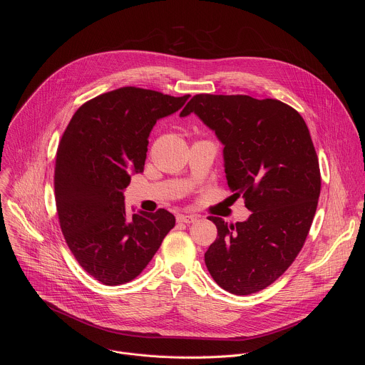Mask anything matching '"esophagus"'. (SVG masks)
Instances as JSON below:
<instances>
[{
  "mask_svg": "<svg viewBox=\"0 0 365 365\" xmlns=\"http://www.w3.org/2000/svg\"><path fill=\"white\" fill-rule=\"evenodd\" d=\"M199 220L197 215H179L178 217V222H183V224H193Z\"/></svg>",
  "mask_w": 365,
  "mask_h": 365,
  "instance_id": "obj_1",
  "label": "esophagus"
}]
</instances>
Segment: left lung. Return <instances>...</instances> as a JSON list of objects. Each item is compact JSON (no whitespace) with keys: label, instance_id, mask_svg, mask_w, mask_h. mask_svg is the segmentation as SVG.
Segmentation results:
<instances>
[{"label":"left lung","instance_id":"left-lung-1","mask_svg":"<svg viewBox=\"0 0 365 365\" xmlns=\"http://www.w3.org/2000/svg\"><path fill=\"white\" fill-rule=\"evenodd\" d=\"M190 113L224 144L228 187L251 211L235 225L210 217L218 237L205 264L232 294L259 292L294 262L317 212L321 172L309 128L296 110L272 98L199 93L180 117Z\"/></svg>","mask_w":365,"mask_h":365}]
</instances>
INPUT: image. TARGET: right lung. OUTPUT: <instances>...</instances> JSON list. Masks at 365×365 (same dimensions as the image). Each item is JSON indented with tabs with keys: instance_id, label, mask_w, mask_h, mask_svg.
I'll use <instances>...</instances> for the list:
<instances>
[{
	"instance_id": "1",
	"label": "right lung",
	"mask_w": 365,
	"mask_h": 365,
	"mask_svg": "<svg viewBox=\"0 0 365 365\" xmlns=\"http://www.w3.org/2000/svg\"><path fill=\"white\" fill-rule=\"evenodd\" d=\"M187 98L118 88L85 102L62 135L55 168L61 228L81 267L102 284L135 279L175 227L166 210L128 215L123 192L144 169L154 124Z\"/></svg>"
}]
</instances>
